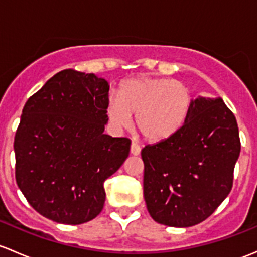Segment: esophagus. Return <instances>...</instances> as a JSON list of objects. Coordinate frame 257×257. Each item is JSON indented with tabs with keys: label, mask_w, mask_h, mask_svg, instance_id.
Wrapping results in <instances>:
<instances>
[{
	"label": "esophagus",
	"mask_w": 257,
	"mask_h": 257,
	"mask_svg": "<svg viewBox=\"0 0 257 257\" xmlns=\"http://www.w3.org/2000/svg\"><path fill=\"white\" fill-rule=\"evenodd\" d=\"M131 154H132V155H139V154H140V145L138 144L137 142H132Z\"/></svg>",
	"instance_id": "34e87169"
}]
</instances>
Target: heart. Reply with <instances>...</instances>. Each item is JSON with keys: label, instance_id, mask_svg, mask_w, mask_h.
Instances as JSON below:
<instances>
[{"label": "heart", "instance_id": "obj_1", "mask_svg": "<svg viewBox=\"0 0 257 257\" xmlns=\"http://www.w3.org/2000/svg\"><path fill=\"white\" fill-rule=\"evenodd\" d=\"M193 108V96L185 83L163 77L139 76L120 85L110 94L107 115L117 128H126L137 114L139 133L148 142L158 143L174 137L185 125Z\"/></svg>", "mask_w": 257, "mask_h": 257}]
</instances>
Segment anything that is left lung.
Instances as JSON below:
<instances>
[{
	"instance_id": "1",
	"label": "left lung",
	"mask_w": 257,
	"mask_h": 257,
	"mask_svg": "<svg viewBox=\"0 0 257 257\" xmlns=\"http://www.w3.org/2000/svg\"><path fill=\"white\" fill-rule=\"evenodd\" d=\"M240 149L236 118L223 99L193 101L174 137L142 150L151 218L177 228L206 220L230 193Z\"/></svg>"
}]
</instances>
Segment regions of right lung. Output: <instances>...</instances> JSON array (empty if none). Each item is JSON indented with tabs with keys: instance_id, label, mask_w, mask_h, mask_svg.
<instances>
[{
	"instance_id": "1",
	"label": "right lung",
	"mask_w": 257,
	"mask_h": 257,
	"mask_svg": "<svg viewBox=\"0 0 257 257\" xmlns=\"http://www.w3.org/2000/svg\"><path fill=\"white\" fill-rule=\"evenodd\" d=\"M107 81L66 69L28 98L15 136L16 182L28 203L56 223L92 220L103 183L128 158L131 139L103 134Z\"/></svg>"
}]
</instances>
